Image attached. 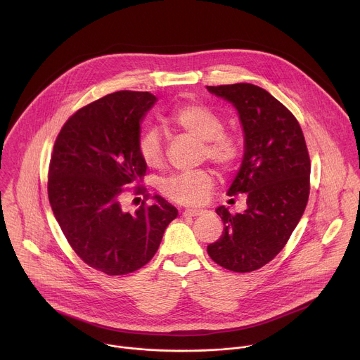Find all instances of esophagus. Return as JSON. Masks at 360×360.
I'll return each instance as SVG.
<instances>
[{"label":"esophagus","mask_w":360,"mask_h":360,"mask_svg":"<svg viewBox=\"0 0 360 360\" xmlns=\"http://www.w3.org/2000/svg\"><path fill=\"white\" fill-rule=\"evenodd\" d=\"M202 212H203L202 210H185L184 211V217H198Z\"/></svg>","instance_id":"34e87169"}]
</instances>
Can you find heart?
<instances>
[{"instance_id": "b5f03b06", "label": "heart", "mask_w": 360, "mask_h": 360, "mask_svg": "<svg viewBox=\"0 0 360 360\" xmlns=\"http://www.w3.org/2000/svg\"><path fill=\"white\" fill-rule=\"evenodd\" d=\"M169 121L189 136L202 141V157L211 160L224 169L232 168L240 158L239 139L224 132L222 118L200 102H192L176 108ZM139 155L148 167H160L164 162V139L158 129L142 132L138 143ZM214 186V175L208 169H196L172 175L161 182V192L169 199L184 205H198L208 198Z\"/></svg>"}]
</instances>
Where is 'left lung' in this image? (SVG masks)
Masks as SVG:
<instances>
[{
	"label": "left lung",
	"mask_w": 360,
	"mask_h": 360,
	"mask_svg": "<svg viewBox=\"0 0 360 360\" xmlns=\"http://www.w3.org/2000/svg\"><path fill=\"white\" fill-rule=\"evenodd\" d=\"M207 89L238 111L245 152L228 195L246 193L248 198L242 214L217 208L224 232L208 245V253L225 269L252 272L283 249L304 212L309 153L293 114L266 89L246 82Z\"/></svg>",
	"instance_id": "obj_1"
}]
</instances>
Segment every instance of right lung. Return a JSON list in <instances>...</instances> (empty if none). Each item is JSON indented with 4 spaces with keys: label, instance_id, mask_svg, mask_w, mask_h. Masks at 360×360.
I'll list each match as a JSON object with an SVG mask.
<instances>
[{
    "label": "right lung",
    "instance_id": "obj_1",
    "mask_svg": "<svg viewBox=\"0 0 360 360\" xmlns=\"http://www.w3.org/2000/svg\"><path fill=\"white\" fill-rule=\"evenodd\" d=\"M155 102V95L136 91L91 102L64 124L51 157L48 198L54 217L79 258L110 276L146 265L178 215L160 195L134 214L121 208L124 186L139 184L146 172L138 143L141 122Z\"/></svg>",
    "mask_w": 360,
    "mask_h": 360
}]
</instances>
